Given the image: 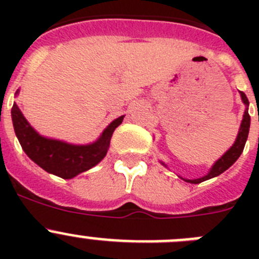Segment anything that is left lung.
<instances>
[{"label": "left lung", "mask_w": 259, "mask_h": 259, "mask_svg": "<svg viewBox=\"0 0 259 259\" xmlns=\"http://www.w3.org/2000/svg\"><path fill=\"white\" fill-rule=\"evenodd\" d=\"M240 96H241V100H242V104L245 105V111H244V115H242V120H241V124H240L239 128V134L236 136V140L235 143L232 144L230 149L227 152L224 153L221 158H219L218 161L215 162L214 164L211 166V168L209 170V172L206 175L201 176V178H197V179H184L182 178L184 182L187 183H191V184H198V183H202L205 180H209L215 178V176L221 175L223 174L224 171L230 168L235 162L239 159V157L241 155L242 150H244V146H245L246 140H248V135H249V128H250V116H249V101L248 98H246L245 93L244 92H240ZM161 163L163 164L164 167H167L166 163L161 161Z\"/></svg>", "instance_id": "1"}]
</instances>
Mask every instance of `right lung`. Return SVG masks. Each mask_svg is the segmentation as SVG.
<instances>
[{
  "mask_svg": "<svg viewBox=\"0 0 259 259\" xmlns=\"http://www.w3.org/2000/svg\"><path fill=\"white\" fill-rule=\"evenodd\" d=\"M18 95L19 89L15 93ZM123 118L124 115L114 119L93 143L76 145L42 136L29 124L15 102L11 109L14 131L24 153L42 170L62 179H72L100 163L109 150L113 132L122 124Z\"/></svg>",
  "mask_w": 259,
  "mask_h": 259,
  "instance_id": "1",
  "label": "right lung"
}]
</instances>
